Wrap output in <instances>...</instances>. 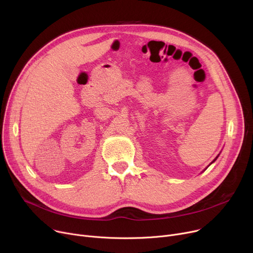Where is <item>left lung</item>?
<instances>
[{
  "label": "left lung",
  "instance_id": "obj_1",
  "mask_svg": "<svg viewBox=\"0 0 253 253\" xmlns=\"http://www.w3.org/2000/svg\"><path fill=\"white\" fill-rule=\"evenodd\" d=\"M216 159H217V157H216V158H215V159H214V160H213V162H214V161H215V160H216ZM213 162H212V163H213Z\"/></svg>",
  "mask_w": 253,
  "mask_h": 253
}]
</instances>
